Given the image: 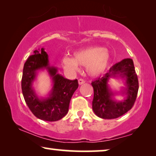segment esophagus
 <instances>
[{
    "label": "esophagus",
    "instance_id": "1",
    "mask_svg": "<svg viewBox=\"0 0 156 156\" xmlns=\"http://www.w3.org/2000/svg\"><path fill=\"white\" fill-rule=\"evenodd\" d=\"M85 82V81L83 80V79H80V80H78V83H79V84H84V83Z\"/></svg>",
    "mask_w": 156,
    "mask_h": 156
}]
</instances>
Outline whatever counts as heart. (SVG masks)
<instances>
[{"mask_svg": "<svg viewBox=\"0 0 156 156\" xmlns=\"http://www.w3.org/2000/svg\"><path fill=\"white\" fill-rule=\"evenodd\" d=\"M74 57L66 55L62 64L66 69L71 72L78 71L79 67L86 66V71L92 76L103 74L110 62V53L106 48L91 47L74 53Z\"/></svg>", "mask_w": 156, "mask_h": 156, "instance_id": "b5f03b06", "label": "heart"}]
</instances>
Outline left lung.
Instances as JSON below:
<instances>
[{
  "instance_id": "obj_1",
  "label": "left lung",
  "mask_w": 156,
  "mask_h": 156,
  "mask_svg": "<svg viewBox=\"0 0 156 156\" xmlns=\"http://www.w3.org/2000/svg\"><path fill=\"white\" fill-rule=\"evenodd\" d=\"M119 76L126 80V99L117 102L112 99L114 93L108 87L109 79ZM94 88L92 108L97 116L104 119H116L129 112L136 101L138 91V80L133 62L127 58L115 64L102 77L91 82Z\"/></svg>"
}]
</instances>
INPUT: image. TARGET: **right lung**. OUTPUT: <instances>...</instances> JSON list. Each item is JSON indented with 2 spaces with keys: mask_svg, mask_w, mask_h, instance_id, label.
<instances>
[{
  "mask_svg": "<svg viewBox=\"0 0 156 156\" xmlns=\"http://www.w3.org/2000/svg\"><path fill=\"white\" fill-rule=\"evenodd\" d=\"M42 69H48L53 82L52 90L45 99H40L31 87L37 71ZM78 86L77 80H67L57 74L56 67H50L44 48L34 51L25 62L21 81L23 94L30 110L41 120L56 121L62 119L67 114L70 100Z\"/></svg>",
  "mask_w": 156,
  "mask_h": 156,
  "instance_id": "add662e5",
  "label": "right lung"
}]
</instances>
